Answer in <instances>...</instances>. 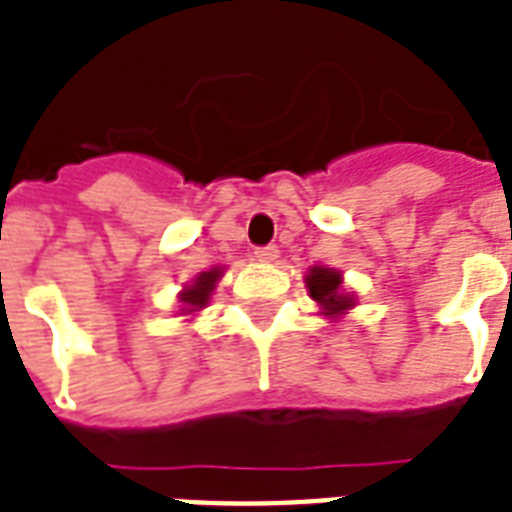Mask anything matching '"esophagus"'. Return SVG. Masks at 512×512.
<instances>
[{"label":"esophagus","mask_w":512,"mask_h":512,"mask_svg":"<svg viewBox=\"0 0 512 512\" xmlns=\"http://www.w3.org/2000/svg\"><path fill=\"white\" fill-rule=\"evenodd\" d=\"M253 256L259 261H275L280 256V251H277V245H261V248L253 251Z\"/></svg>","instance_id":"1"}]
</instances>
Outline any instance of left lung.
Returning a JSON list of instances; mask_svg holds the SVG:
<instances>
[{"label": "left lung", "instance_id": "obj_1", "mask_svg": "<svg viewBox=\"0 0 512 512\" xmlns=\"http://www.w3.org/2000/svg\"><path fill=\"white\" fill-rule=\"evenodd\" d=\"M307 288H310V296L323 307V315L328 318H336L342 315L344 310H350L352 299L342 293V275L334 272V269L326 267H312L310 275H307Z\"/></svg>", "mask_w": 512, "mask_h": 512}]
</instances>
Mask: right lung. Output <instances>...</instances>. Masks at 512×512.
I'll return each mask as SVG.
<instances>
[{"label":"right lung","mask_w":512,"mask_h":512,"mask_svg":"<svg viewBox=\"0 0 512 512\" xmlns=\"http://www.w3.org/2000/svg\"><path fill=\"white\" fill-rule=\"evenodd\" d=\"M221 277V269H211V272H202L197 280H194L184 293H181V301L186 304V312L202 310L208 299H211L213 288H216V280Z\"/></svg>","instance_id":"add662e5"}]
</instances>
